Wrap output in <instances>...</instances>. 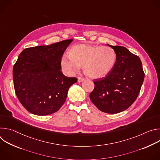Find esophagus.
I'll list each match as a JSON object with an SVG mask.
<instances>
[{
    "mask_svg": "<svg viewBox=\"0 0 160 160\" xmlns=\"http://www.w3.org/2000/svg\"><path fill=\"white\" fill-rule=\"evenodd\" d=\"M85 79L83 78H81V77H78V82H82V81H83Z\"/></svg>",
    "mask_w": 160,
    "mask_h": 160,
    "instance_id": "34e87169",
    "label": "esophagus"
}]
</instances>
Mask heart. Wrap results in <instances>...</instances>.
I'll return each mask as SVG.
<instances>
[{"instance_id": "heart-1", "label": "heart", "mask_w": 160, "mask_h": 160, "mask_svg": "<svg viewBox=\"0 0 160 160\" xmlns=\"http://www.w3.org/2000/svg\"><path fill=\"white\" fill-rule=\"evenodd\" d=\"M116 61L117 54L112 48L82 43L73 46L70 54L62 56L61 65L67 75H73L83 66L87 77L91 79H100L112 71Z\"/></svg>"}]
</instances>
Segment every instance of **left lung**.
I'll list each match as a JSON object with an SVG mask.
<instances>
[{
  "label": "left lung",
  "mask_w": 160,
  "mask_h": 160,
  "mask_svg": "<svg viewBox=\"0 0 160 160\" xmlns=\"http://www.w3.org/2000/svg\"><path fill=\"white\" fill-rule=\"evenodd\" d=\"M108 45L116 52V64L106 77L94 80L95 87L89 97L100 111L115 114L125 111L134 102L145 75L138 56L125 47Z\"/></svg>",
  "instance_id": "left-lung-1"
}]
</instances>
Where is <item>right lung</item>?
<instances>
[{
  "label": "right lung",
  "mask_w": 160,
  "mask_h": 160,
  "mask_svg": "<svg viewBox=\"0 0 160 160\" xmlns=\"http://www.w3.org/2000/svg\"><path fill=\"white\" fill-rule=\"evenodd\" d=\"M72 41L27 48L19 55L12 70L15 92L21 104L33 115L58 111L70 87L77 82V78L67 77L60 71L62 55Z\"/></svg>",
  "instance_id": "add662e5"
}]
</instances>
